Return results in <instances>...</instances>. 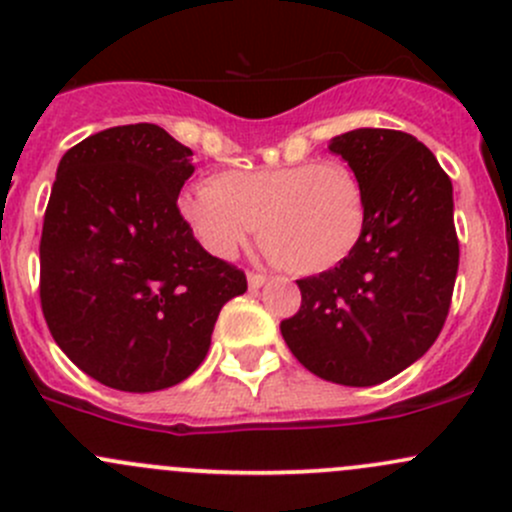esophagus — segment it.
I'll use <instances>...</instances> for the list:
<instances>
[{
    "label": "esophagus",
    "mask_w": 512,
    "mask_h": 512,
    "mask_svg": "<svg viewBox=\"0 0 512 512\" xmlns=\"http://www.w3.org/2000/svg\"><path fill=\"white\" fill-rule=\"evenodd\" d=\"M246 281H249V288H254L256 291V288H261L268 278L263 276V273H249V276H246Z\"/></svg>",
    "instance_id": "obj_1"
}]
</instances>
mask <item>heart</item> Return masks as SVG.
Instances as JSON below:
<instances>
[{
    "label": "heart",
    "instance_id": "1",
    "mask_svg": "<svg viewBox=\"0 0 512 512\" xmlns=\"http://www.w3.org/2000/svg\"><path fill=\"white\" fill-rule=\"evenodd\" d=\"M365 214L360 177L337 160L229 170L179 197V217L209 254L231 258L258 224L268 256L295 273H323L345 261Z\"/></svg>",
    "mask_w": 512,
    "mask_h": 512
}]
</instances>
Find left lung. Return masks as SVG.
I'll use <instances>...</instances> for the list:
<instances>
[{"label":"left lung","instance_id":"8db88e82","mask_svg":"<svg viewBox=\"0 0 512 512\" xmlns=\"http://www.w3.org/2000/svg\"><path fill=\"white\" fill-rule=\"evenodd\" d=\"M365 189V229L330 271L300 278V310L281 335L328 382L372 387L419 360L439 337L458 271L453 187L409 133L360 128L330 140Z\"/></svg>","mask_w":512,"mask_h":512}]
</instances>
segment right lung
Returning <instances> with one entry per match:
<instances>
[{"instance_id":"obj_1","label":"right lung","mask_w":512,"mask_h":512,"mask_svg":"<svg viewBox=\"0 0 512 512\" xmlns=\"http://www.w3.org/2000/svg\"><path fill=\"white\" fill-rule=\"evenodd\" d=\"M192 150L152 123L61 157L41 231V310L68 360L120 392L175 387L212 345L246 276L207 254L177 209Z\"/></svg>"}]
</instances>
